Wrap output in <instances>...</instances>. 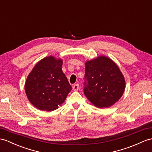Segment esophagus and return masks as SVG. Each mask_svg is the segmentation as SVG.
<instances>
[{
  "instance_id": "34e87169",
  "label": "esophagus",
  "mask_w": 152,
  "mask_h": 152,
  "mask_svg": "<svg viewBox=\"0 0 152 152\" xmlns=\"http://www.w3.org/2000/svg\"><path fill=\"white\" fill-rule=\"evenodd\" d=\"M72 89L75 91H76L79 89V85L78 84H75V86H74L72 87Z\"/></svg>"
}]
</instances>
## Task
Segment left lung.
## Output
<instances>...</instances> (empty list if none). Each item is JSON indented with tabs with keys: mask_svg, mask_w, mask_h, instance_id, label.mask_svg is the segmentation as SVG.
Instances as JSON below:
<instances>
[{
	"mask_svg": "<svg viewBox=\"0 0 152 152\" xmlns=\"http://www.w3.org/2000/svg\"><path fill=\"white\" fill-rule=\"evenodd\" d=\"M84 94L94 106H112L122 96L126 88L124 76L111 59L100 56L86 62Z\"/></svg>",
	"mask_w": 152,
	"mask_h": 152,
	"instance_id": "1",
	"label": "left lung"
}]
</instances>
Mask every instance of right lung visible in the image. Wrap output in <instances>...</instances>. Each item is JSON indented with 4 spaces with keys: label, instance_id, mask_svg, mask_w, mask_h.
<instances>
[{
    "label": "right lung",
    "instance_id": "add662e5",
    "mask_svg": "<svg viewBox=\"0 0 152 152\" xmlns=\"http://www.w3.org/2000/svg\"><path fill=\"white\" fill-rule=\"evenodd\" d=\"M63 59L53 56L38 61L28 75L24 90L28 100L39 110L52 111L65 102L72 87L63 72Z\"/></svg>",
    "mask_w": 152,
    "mask_h": 152
}]
</instances>
